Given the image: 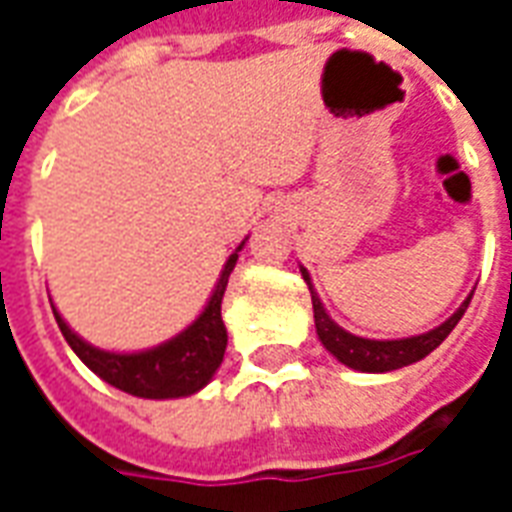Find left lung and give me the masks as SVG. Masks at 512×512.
Masks as SVG:
<instances>
[{
  "mask_svg": "<svg viewBox=\"0 0 512 512\" xmlns=\"http://www.w3.org/2000/svg\"><path fill=\"white\" fill-rule=\"evenodd\" d=\"M301 277H304L307 288H310L318 340H321L323 348H326L337 362H343L345 367L359 370V373H389V370H400V367L414 365L419 359H425L430 351H436V348L447 340V334L458 326V321L463 318V312L469 307V301H472V293H469L466 301H463L458 310L452 312L447 321L425 334H414V337H403V340H367V337H356V334L345 332L343 326H337V323L332 321V315L326 312L323 301L318 299V293H315L310 271L304 266H301Z\"/></svg>",
  "mask_w": 512,
  "mask_h": 512,
  "instance_id": "obj_1",
  "label": "left lung"
}]
</instances>
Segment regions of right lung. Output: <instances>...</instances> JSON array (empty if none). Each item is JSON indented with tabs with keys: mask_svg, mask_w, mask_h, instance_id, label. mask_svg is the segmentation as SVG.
Returning <instances> with one entry per match:
<instances>
[{
	"mask_svg": "<svg viewBox=\"0 0 512 512\" xmlns=\"http://www.w3.org/2000/svg\"><path fill=\"white\" fill-rule=\"evenodd\" d=\"M244 244L246 241H241V246L227 257L219 282H216L205 310L197 315V321L186 326L180 334H175L167 343L147 348V351H134V354L104 351V348H95L87 340H82L65 323L57 307H51L62 337L68 340L73 354L79 356L95 376L104 378L106 384H112L120 392L147 397V400L189 397L200 392L202 386L211 384V378L216 376V370L224 359L227 329H224L222 321V299L230 271L235 268L238 252L244 249Z\"/></svg>",
	"mask_w": 512,
	"mask_h": 512,
	"instance_id": "1",
	"label": "right lung"
}]
</instances>
